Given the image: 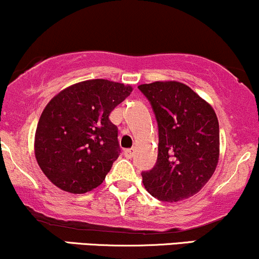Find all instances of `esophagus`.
<instances>
[{
	"label": "esophagus",
	"mask_w": 259,
	"mask_h": 259,
	"mask_svg": "<svg viewBox=\"0 0 259 259\" xmlns=\"http://www.w3.org/2000/svg\"><path fill=\"white\" fill-rule=\"evenodd\" d=\"M124 157L127 158V159H131V158L133 157V154H135V148H130V149H124Z\"/></svg>",
	"instance_id": "obj_1"
}]
</instances>
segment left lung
Instances as JSON below:
<instances>
[{"mask_svg":"<svg viewBox=\"0 0 259 259\" xmlns=\"http://www.w3.org/2000/svg\"><path fill=\"white\" fill-rule=\"evenodd\" d=\"M148 99L158 123V158L142 171L143 185L160 201L195 195L210 180L220 154L219 121L213 108L178 81L138 86Z\"/></svg>","mask_w":259,"mask_h":259,"instance_id":"8db88e82","label":"left lung"}]
</instances>
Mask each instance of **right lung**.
I'll list each match as a JSON object with an SVG mask.
<instances>
[{"label": "right lung", "mask_w": 259, "mask_h": 259, "mask_svg": "<svg viewBox=\"0 0 259 259\" xmlns=\"http://www.w3.org/2000/svg\"><path fill=\"white\" fill-rule=\"evenodd\" d=\"M131 93L130 85L86 80L48 102L35 131L34 153L53 184L71 194L101 185L121 153L118 130L108 116Z\"/></svg>", "instance_id": "obj_1"}]
</instances>
